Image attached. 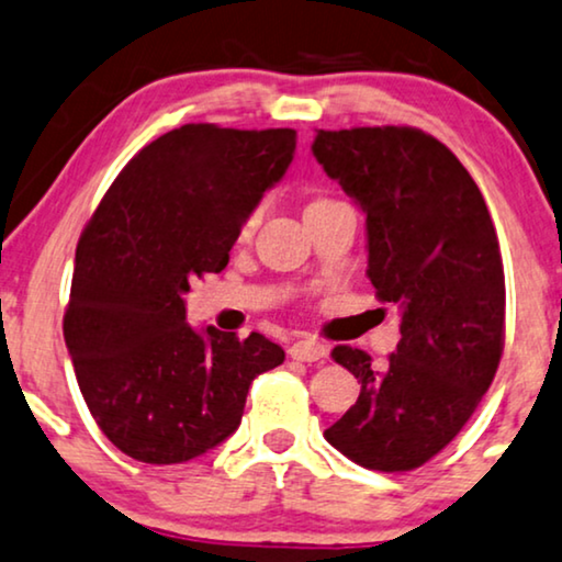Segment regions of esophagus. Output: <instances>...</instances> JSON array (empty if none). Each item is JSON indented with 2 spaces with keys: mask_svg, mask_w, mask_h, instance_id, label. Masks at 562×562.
<instances>
[{
  "mask_svg": "<svg viewBox=\"0 0 562 562\" xmlns=\"http://www.w3.org/2000/svg\"><path fill=\"white\" fill-rule=\"evenodd\" d=\"M290 357L297 359V362H318V359L326 357V347L313 336H303L290 347Z\"/></svg>",
  "mask_w": 562,
  "mask_h": 562,
  "instance_id": "esophagus-1",
  "label": "esophagus"
}]
</instances>
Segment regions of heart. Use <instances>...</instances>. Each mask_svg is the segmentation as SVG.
Returning a JSON list of instances; mask_svg holds the SVG:
<instances>
[{
  "instance_id": "b5f03b06",
  "label": "heart",
  "mask_w": 562,
  "mask_h": 562,
  "mask_svg": "<svg viewBox=\"0 0 562 562\" xmlns=\"http://www.w3.org/2000/svg\"><path fill=\"white\" fill-rule=\"evenodd\" d=\"M324 203H331V200H326V198H316V200H311V205H308V207H313V205H324ZM259 218H261V207H257V211H251L249 215H246L244 228H241L244 234H249V231H254V226H257Z\"/></svg>"
}]
</instances>
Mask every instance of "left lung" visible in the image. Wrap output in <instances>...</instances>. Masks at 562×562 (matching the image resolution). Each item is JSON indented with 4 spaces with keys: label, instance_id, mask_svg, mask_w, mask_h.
<instances>
[{
    "label": "left lung",
    "instance_id": "obj_1",
    "mask_svg": "<svg viewBox=\"0 0 562 562\" xmlns=\"http://www.w3.org/2000/svg\"><path fill=\"white\" fill-rule=\"evenodd\" d=\"M313 154L368 215V277L401 311L385 364L334 347L362 387L324 437L357 465L406 473L458 437L498 370L506 282L496 228L473 177L429 133L316 131Z\"/></svg>",
    "mask_w": 562,
    "mask_h": 562
}]
</instances>
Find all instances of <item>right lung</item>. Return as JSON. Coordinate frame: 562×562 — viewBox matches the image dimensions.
Returning a JSON list of instances; mask_svg holds the SVG:
<instances>
[{"label": "right lung", "instance_id": "obj_1", "mask_svg": "<svg viewBox=\"0 0 562 562\" xmlns=\"http://www.w3.org/2000/svg\"><path fill=\"white\" fill-rule=\"evenodd\" d=\"M293 154V128L187 123L125 164L81 231L64 339L89 414L128 458L175 465L218 447L251 380L285 359L261 334H198L182 295L228 265Z\"/></svg>", "mask_w": 562, "mask_h": 562}]
</instances>
